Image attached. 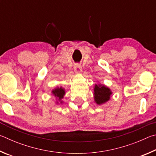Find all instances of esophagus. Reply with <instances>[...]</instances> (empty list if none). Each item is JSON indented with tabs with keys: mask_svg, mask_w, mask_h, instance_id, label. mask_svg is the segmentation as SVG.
<instances>
[{
	"mask_svg": "<svg viewBox=\"0 0 156 156\" xmlns=\"http://www.w3.org/2000/svg\"><path fill=\"white\" fill-rule=\"evenodd\" d=\"M74 68H75V72L76 74L80 75V74H81V72H82V68H81V65L80 64H76Z\"/></svg>",
	"mask_w": 156,
	"mask_h": 156,
	"instance_id": "esophagus-1",
	"label": "esophagus"
}]
</instances>
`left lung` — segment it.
Listing matches in <instances>:
<instances>
[{
  "mask_svg": "<svg viewBox=\"0 0 156 156\" xmlns=\"http://www.w3.org/2000/svg\"><path fill=\"white\" fill-rule=\"evenodd\" d=\"M112 94L111 89L104 84L98 83L94 86V100L97 105H103L110 99Z\"/></svg>",
  "mask_w": 156,
  "mask_h": 156,
  "instance_id": "obj_1",
  "label": "left lung"
}]
</instances>
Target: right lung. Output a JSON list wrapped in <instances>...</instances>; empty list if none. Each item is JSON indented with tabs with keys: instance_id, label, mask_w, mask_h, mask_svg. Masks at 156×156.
I'll return each mask as SVG.
<instances>
[{
	"instance_id": "obj_1",
	"label": "right lung",
	"mask_w": 156,
	"mask_h": 156,
	"mask_svg": "<svg viewBox=\"0 0 156 156\" xmlns=\"http://www.w3.org/2000/svg\"><path fill=\"white\" fill-rule=\"evenodd\" d=\"M51 94L55 97L56 99V104H62L64 101H63L62 99L64 98V95L66 94V91L65 88H63V87H57V88H54L51 91Z\"/></svg>"
}]
</instances>
